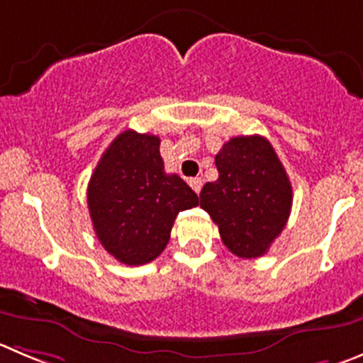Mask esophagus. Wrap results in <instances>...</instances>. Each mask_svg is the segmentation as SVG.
<instances>
[{"mask_svg": "<svg viewBox=\"0 0 363 363\" xmlns=\"http://www.w3.org/2000/svg\"><path fill=\"white\" fill-rule=\"evenodd\" d=\"M189 185H191L192 191H194L196 194H199V192H201V187H203V179L201 178H191L189 179Z\"/></svg>", "mask_w": 363, "mask_h": 363, "instance_id": "34e87169", "label": "esophagus"}]
</instances>
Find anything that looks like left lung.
Instances as JSON below:
<instances>
[{
	"label": "left lung",
	"mask_w": 363,
	"mask_h": 363,
	"mask_svg": "<svg viewBox=\"0 0 363 363\" xmlns=\"http://www.w3.org/2000/svg\"><path fill=\"white\" fill-rule=\"evenodd\" d=\"M219 178L201 189L199 205L217 224L224 246L258 258L287 224L292 185L271 143L260 135L228 140L216 155Z\"/></svg>",
	"instance_id": "left-lung-1"
}]
</instances>
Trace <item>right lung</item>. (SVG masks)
I'll list each match as a JSON object with an SVG mask.
<instances>
[{
    "mask_svg": "<svg viewBox=\"0 0 363 363\" xmlns=\"http://www.w3.org/2000/svg\"><path fill=\"white\" fill-rule=\"evenodd\" d=\"M87 203L101 246L123 264L143 265L165 250L176 216L199 199L178 174L164 171L157 135L126 130L99 158Z\"/></svg>",
    "mask_w": 363,
    "mask_h": 363,
    "instance_id": "right-lung-1",
    "label": "right lung"
}]
</instances>
